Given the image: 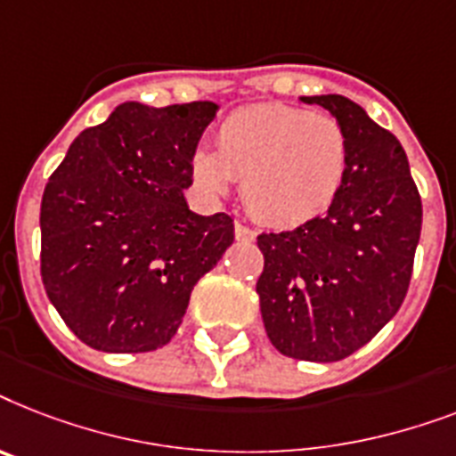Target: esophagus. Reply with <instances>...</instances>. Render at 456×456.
Listing matches in <instances>:
<instances>
[{"mask_svg": "<svg viewBox=\"0 0 456 456\" xmlns=\"http://www.w3.org/2000/svg\"><path fill=\"white\" fill-rule=\"evenodd\" d=\"M235 238L240 240V242H254V240H256V232L251 231L249 225H245V224H235Z\"/></svg>", "mask_w": 456, "mask_h": 456, "instance_id": "1", "label": "esophagus"}]
</instances>
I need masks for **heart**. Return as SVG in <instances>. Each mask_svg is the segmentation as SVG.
Returning a JSON list of instances; mask_svg holds the SVG:
<instances>
[{
	"label": "heart",
	"mask_w": 456,
	"mask_h": 456,
	"mask_svg": "<svg viewBox=\"0 0 456 456\" xmlns=\"http://www.w3.org/2000/svg\"><path fill=\"white\" fill-rule=\"evenodd\" d=\"M191 167L209 195H224L232 178L242 181L251 216L291 228L334 205L348 171V141L327 115L282 103L247 105L221 122L216 151H195Z\"/></svg>",
	"instance_id": "heart-1"
}]
</instances>
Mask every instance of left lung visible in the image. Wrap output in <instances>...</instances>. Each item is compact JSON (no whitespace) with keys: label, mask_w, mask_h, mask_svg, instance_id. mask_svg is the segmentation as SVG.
I'll return each instance as SVG.
<instances>
[{"label":"left lung","mask_w":456,"mask_h":456,"mask_svg":"<svg viewBox=\"0 0 456 456\" xmlns=\"http://www.w3.org/2000/svg\"><path fill=\"white\" fill-rule=\"evenodd\" d=\"M322 105L348 141L344 188L294 231L258 235L256 282L265 334L282 355L337 362L372 341L398 313L421 235V198L403 145L338 94L301 96Z\"/></svg>","instance_id":"8db88e82"}]
</instances>
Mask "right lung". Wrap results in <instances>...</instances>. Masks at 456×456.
Returning a JSON list of instances; mask_svg holds the SVG:
<instances>
[{"instance_id": "right-lung-1", "label": "right lung", "mask_w": 456, "mask_h": 456, "mask_svg": "<svg viewBox=\"0 0 456 456\" xmlns=\"http://www.w3.org/2000/svg\"><path fill=\"white\" fill-rule=\"evenodd\" d=\"M218 105L126 101L84 129L44 188L42 282L58 315L105 353L169 344L192 287L235 240L228 214L200 216L183 191Z\"/></svg>"}]
</instances>
